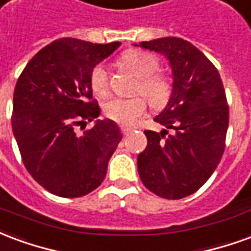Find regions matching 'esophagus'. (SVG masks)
I'll return each instance as SVG.
<instances>
[{
    "label": "esophagus",
    "mask_w": 251,
    "mask_h": 251,
    "mask_svg": "<svg viewBox=\"0 0 251 251\" xmlns=\"http://www.w3.org/2000/svg\"><path fill=\"white\" fill-rule=\"evenodd\" d=\"M131 131H133L131 127H127V126H121V133H122L124 136L129 134V133H131Z\"/></svg>",
    "instance_id": "obj_1"
}]
</instances>
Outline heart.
I'll return each mask as SVG.
<instances>
[{
    "label": "heart",
    "instance_id": "b5f03b06",
    "mask_svg": "<svg viewBox=\"0 0 251 251\" xmlns=\"http://www.w3.org/2000/svg\"><path fill=\"white\" fill-rule=\"evenodd\" d=\"M121 63L138 77L136 93L142 94L153 109L163 110L174 95V80L165 74H157L160 62L152 53L142 50L126 51ZM93 91L98 97L109 94V71L103 64H97L90 74ZM147 111V100L141 95L133 98H114L104 106V115L121 125L130 126Z\"/></svg>",
    "mask_w": 251,
    "mask_h": 251
}]
</instances>
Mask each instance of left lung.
Here are the masks:
<instances>
[{
    "mask_svg": "<svg viewBox=\"0 0 251 251\" xmlns=\"http://www.w3.org/2000/svg\"><path fill=\"white\" fill-rule=\"evenodd\" d=\"M140 47L165 55L174 74L172 99L154 118L165 129L144 131L148 145L137 158L140 179L160 198L183 199L210 179L225 152V87L216 67L189 41L164 37L142 41Z\"/></svg>",
    "mask_w": 251,
    "mask_h": 251,
    "instance_id": "left-lung-1",
    "label": "left lung"
}]
</instances>
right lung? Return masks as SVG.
I'll return each instance as SVG.
<instances>
[{
    "label": "right lung",
    "mask_w": 251,
    "mask_h": 251,
    "mask_svg": "<svg viewBox=\"0 0 251 251\" xmlns=\"http://www.w3.org/2000/svg\"><path fill=\"white\" fill-rule=\"evenodd\" d=\"M121 46L57 39L32 57L16 83L12 129L30 176L62 198H80L102 184L122 140L110 120L77 134L100 113L90 74Z\"/></svg>",
    "instance_id": "obj_1"
}]
</instances>
